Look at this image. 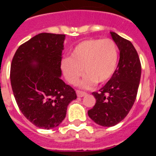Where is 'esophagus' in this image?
<instances>
[{
	"mask_svg": "<svg viewBox=\"0 0 156 156\" xmlns=\"http://www.w3.org/2000/svg\"><path fill=\"white\" fill-rule=\"evenodd\" d=\"M76 93H77V95H78V97H83V96H84V95L86 94L84 91H83V90H77Z\"/></svg>",
	"mask_w": 156,
	"mask_h": 156,
	"instance_id": "34e87169",
	"label": "esophagus"
}]
</instances>
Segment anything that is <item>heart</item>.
I'll return each mask as SVG.
<instances>
[{"label":"heart","instance_id":"b5f03b06","mask_svg":"<svg viewBox=\"0 0 156 156\" xmlns=\"http://www.w3.org/2000/svg\"><path fill=\"white\" fill-rule=\"evenodd\" d=\"M87 76H88V78H90V79H92V80H94V79H96V78H97V73H92V72H88Z\"/></svg>","mask_w":156,"mask_h":156}]
</instances>
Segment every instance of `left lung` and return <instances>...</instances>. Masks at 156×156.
Masks as SVG:
<instances>
[{
  "label": "left lung",
  "mask_w": 156,
  "mask_h": 156,
  "mask_svg": "<svg viewBox=\"0 0 156 156\" xmlns=\"http://www.w3.org/2000/svg\"><path fill=\"white\" fill-rule=\"evenodd\" d=\"M65 35L40 33L19 46L10 66V83L18 108L36 127L55 128L62 122L69 104L77 99L64 83L61 53Z\"/></svg>",
  "instance_id": "1"
}]
</instances>
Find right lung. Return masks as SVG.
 <instances>
[{"label": "right lung", "instance_id": "1", "mask_svg": "<svg viewBox=\"0 0 156 156\" xmlns=\"http://www.w3.org/2000/svg\"><path fill=\"white\" fill-rule=\"evenodd\" d=\"M120 50L116 70L108 82L97 92L96 103L88 116L102 126H114L123 120L133 107L141 78V63L138 52L129 41L111 32Z\"/></svg>", "mask_w": 156, "mask_h": 156}]
</instances>
